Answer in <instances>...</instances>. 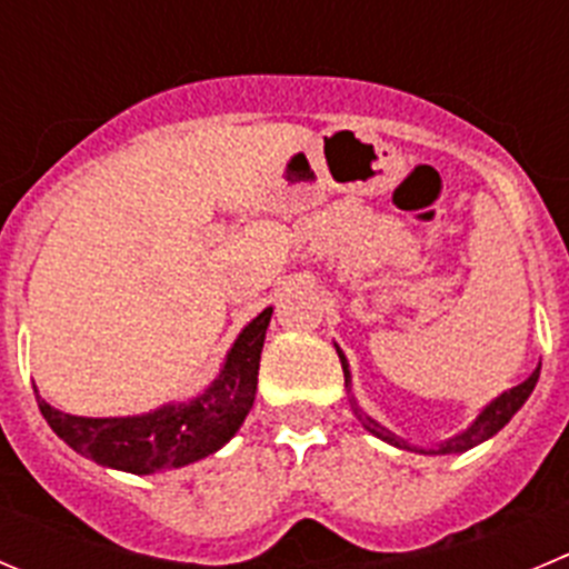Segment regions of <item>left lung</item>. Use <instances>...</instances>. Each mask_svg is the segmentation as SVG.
Masks as SVG:
<instances>
[{"instance_id":"obj_1","label":"left lung","mask_w":569,"mask_h":569,"mask_svg":"<svg viewBox=\"0 0 569 569\" xmlns=\"http://www.w3.org/2000/svg\"><path fill=\"white\" fill-rule=\"evenodd\" d=\"M335 349H338V357H340V366H343V377H346V391L351 393V371H349V360H346V355L340 351V346L335 343ZM539 369L542 366H537L533 369V375L528 377L525 382H519V386L508 388V391H502L500 397L491 399L489 405H486L483 410H480L478 416L472 419V425L467 427V430L456 432V436L443 438V441L438 443H430V447H425V443H410L405 441L402 436H397L393 430H388L386 425H380L377 419H371L366 410L357 405V399L351 397V410H355V416L360 419V425L366 427V430L371 432V436L382 438L386 443H391V447H399V450H408V452H419V456H461V452L472 450V447H478V443L489 441L491 436H497V432L502 430V427L511 421V416L517 413L519 408H522L525 402H528V397L533 393V388H537V380H539Z\"/></svg>"}]
</instances>
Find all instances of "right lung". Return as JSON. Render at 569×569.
<instances>
[{
    "label": "right lung",
    "mask_w": 569,
    "mask_h": 569,
    "mask_svg": "<svg viewBox=\"0 0 569 569\" xmlns=\"http://www.w3.org/2000/svg\"><path fill=\"white\" fill-rule=\"evenodd\" d=\"M273 307L242 327L220 375L198 397L167 402L137 416H72L52 408L32 386L38 408L58 438L100 467L131 475L181 469L212 456L234 438L257 399L259 355Z\"/></svg>",
    "instance_id": "add662e5"
}]
</instances>
